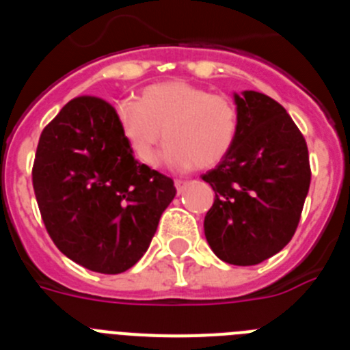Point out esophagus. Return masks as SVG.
<instances>
[{
	"instance_id": "1",
	"label": "esophagus",
	"mask_w": 350,
	"mask_h": 350,
	"mask_svg": "<svg viewBox=\"0 0 350 350\" xmlns=\"http://www.w3.org/2000/svg\"><path fill=\"white\" fill-rule=\"evenodd\" d=\"M185 184H187V182H185V180H180V178H177V180H175V187H177L178 194H180L182 191L185 189Z\"/></svg>"
}]
</instances>
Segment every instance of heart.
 Instances as JSON below:
<instances>
[{
	"instance_id": "heart-1",
	"label": "heart",
	"mask_w": 350,
	"mask_h": 350,
	"mask_svg": "<svg viewBox=\"0 0 350 350\" xmlns=\"http://www.w3.org/2000/svg\"><path fill=\"white\" fill-rule=\"evenodd\" d=\"M117 122L142 165H156L166 140L165 159L173 168H212L237 140L238 110L228 96L175 80L144 89L138 101H120Z\"/></svg>"
}]
</instances>
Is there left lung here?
Here are the masks:
<instances>
[{"instance_id":"1","label":"left lung","mask_w":350,"mask_h":350,"mask_svg":"<svg viewBox=\"0 0 350 350\" xmlns=\"http://www.w3.org/2000/svg\"><path fill=\"white\" fill-rule=\"evenodd\" d=\"M234 103L237 140L202 175L215 193L203 226L219 259L252 267L291 242L312 172L307 142L282 105L256 91L234 94Z\"/></svg>"}]
</instances>
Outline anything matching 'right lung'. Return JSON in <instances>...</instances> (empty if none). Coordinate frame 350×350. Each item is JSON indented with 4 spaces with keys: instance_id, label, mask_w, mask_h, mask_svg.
Segmentation results:
<instances>
[{
    "instance_id": "right-lung-1",
    "label": "right lung",
    "mask_w": 350,
    "mask_h": 350,
    "mask_svg": "<svg viewBox=\"0 0 350 350\" xmlns=\"http://www.w3.org/2000/svg\"><path fill=\"white\" fill-rule=\"evenodd\" d=\"M33 189L55 247L107 275L140 261L177 193L172 178L135 159L116 108L96 96L73 98L45 126Z\"/></svg>"
}]
</instances>
